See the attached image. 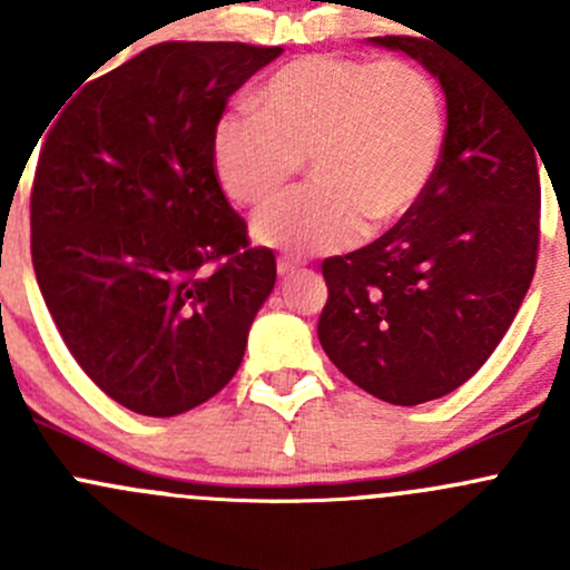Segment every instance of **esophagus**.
I'll list each match as a JSON object with an SVG mask.
<instances>
[{
	"mask_svg": "<svg viewBox=\"0 0 570 570\" xmlns=\"http://www.w3.org/2000/svg\"><path fill=\"white\" fill-rule=\"evenodd\" d=\"M297 269H301V258H292V256H281L278 258V275H281V278L297 273Z\"/></svg>",
	"mask_w": 570,
	"mask_h": 570,
	"instance_id": "34e87169",
	"label": "esophagus"
}]
</instances>
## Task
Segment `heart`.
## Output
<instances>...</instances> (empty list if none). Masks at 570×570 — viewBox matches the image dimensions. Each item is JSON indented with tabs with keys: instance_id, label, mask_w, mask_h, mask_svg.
I'll list each match as a JSON object with an SVG mask.
<instances>
[{
	"instance_id": "obj_1",
	"label": "heart",
	"mask_w": 570,
	"mask_h": 570,
	"mask_svg": "<svg viewBox=\"0 0 570 570\" xmlns=\"http://www.w3.org/2000/svg\"><path fill=\"white\" fill-rule=\"evenodd\" d=\"M256 112H223L212 168L239 206L273 200L308 165L312 187L253 220L258 245L295 253L353 248L411 215L439 168L444 96L411 60L308 55L269 73Z\"/></svg>"
}]
</instances>
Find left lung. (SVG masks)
<instances>
[{"instance_id": "obj_1", "label": "left lung", "mask_w": 570, "mask_h": 570, "mask_svg": "<svg viewBox=\"0 0 570 570\" xmlns=\"http://www.w3.org/2000/svg\"><path fill=\"white\" fill-rule=\"evenodd\" d=\"M370 43L405 51L439 79L444 148L411 215L366 248L322 262L317 333L355 386L422 405L463 386L524 303L538 258V146L519 109L461 55L428 36Z\"/></svg>"}]
</instances>
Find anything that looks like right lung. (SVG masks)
I'll return each mask as SVG.
<instances>
[{"mask_svg": "<svg viewBox=\"0 0 570 570\" xmlns=\"http://www.w3.org/2000/svg\"><path fill=\"white\" fill-rule=\"evenodd\" d=\"M281 46L170 40L85 85L40 148L32 267L85 375L176 416L237 375L275 286L212 168L228 96Z\"/></svg>", "mask_w": 570, "mask_h": 570, "instance_id": "right-lung-1", "label": "right lung"}]
</instances>
